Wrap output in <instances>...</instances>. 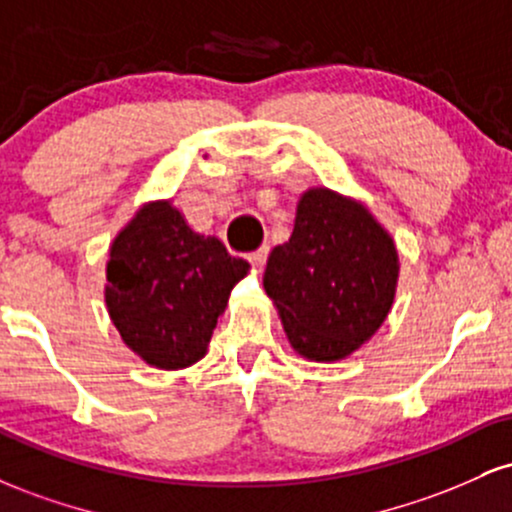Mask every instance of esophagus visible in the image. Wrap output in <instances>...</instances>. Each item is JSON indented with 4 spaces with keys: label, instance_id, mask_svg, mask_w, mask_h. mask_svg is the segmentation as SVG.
<instances>
[{
    "label": "esophagus",
    "instance_id": "esophagus-1",
    "mask_svg": "<svg viewBox=\"0 0 512 512\" xmlns=\"http://www.w3.org/2000/svg\"><path fill=\"white\" fill-rule=\"evenodd\" d=\"M267 252H269V248H267V245H262V248H260V250L250 252V255H248V262L252 264V267H262V264H264V260H267Z\"/></svg>",
    "mask_w": 512,
    "mask_h": 512
}]
</instances>
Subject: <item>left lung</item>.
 <instances>
[{
    "instance_id": "8db88e82",
    "label": "left lung",
    "mask_w": 512,
    "mask_h": 512,
    "mask_svg": "<svg viewBox=\"0 0 512 512\" xmlns=\"http://www.w3.org/2000/svg\"><path fill=\"white\" fill-rule=\"evenodd\" d=\"M395 238L366 204L330 187H308L291 238L276 245L262 284L298 356L334 363L383 327L395 303Z\"/></svg>"
}]
</instances>
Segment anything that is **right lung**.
Wrapping results in <instances>:
<instances>
[{
  "mask_svg": "<svg viewBox=\"0 0 512 512\" xmlns=\"http://www.w3.org/2000/svg\"><path fill=\"white\" fill-rule=\"evenodd\" d=\"M250 264L199 236L173 199H151L117 231L105 262V308L127 349L158 370L207 356L233 286Z\"/></svg>",
  "mask_w": 512,
  "mask_h": 512,
  "instance_id": "obj_1",
  "label": "right lung"
}]
</instances>
